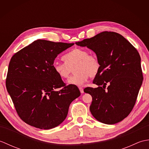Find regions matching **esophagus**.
<instances>
[{
  "label": "esophagus",
  "mask_w": 149,
  "mask_h": 149,
  "mask_svg": "<svg viewBox=\"0 0 149 149\" xmlns=\"http://www.w3.org/2000/svg\"><path fill=\"white\" fill-rule=\"evenodd\" d=\"M79 89L81 93H84V90H83V88H82V87H79Z\"/></svg>",
  "instance_id": "esophagus-1"
}]
</instances>
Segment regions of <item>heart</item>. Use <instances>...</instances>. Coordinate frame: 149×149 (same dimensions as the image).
<instances>
[{"label":"heart","mask_w":149,"mask_h":149,"mask_svg":"<svg viewBox=\"0 0 149 149\" xmlns=\"http://www.w3.org/2000/svg\"><path fill=\"white\" fill-rule=\"evenodd\" d=\"M64 63H54L53 65L56 73L62 78H68L74 72V75L70 77L69 84L81 86L88 81L89 76L93 78L99 72L100 62L97 57L89 54L87 50L83 49H74L63 57Z\"/></svg>","instance_id":"b5f03b06"}]
</instances>
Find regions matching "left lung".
<instances>
[{"mask_svg":"<svg viewBox=\"0 0 149 149\" xmlns=\"http://www.w3.org/2000/svg\"><path fill=\"white\" fill-rule=\"evenodd\" d=\"M75 44L93 50L100 62L93 81L98 87L84 90L92 97L91 113L105 124L122 121L133 108L143 79L137 50L121 34L107 31Z\"/></svg>","mask_w":149,"mask_h":149,"instance_id":"obj_1","label":"left lung"}]
</instances>
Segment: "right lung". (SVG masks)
<instances>
[{
  "mask_svg": "<svg viewBox=\"0 0 149 149\" xmlns=\"http://www.w3.org/2000/svg\"><path fill=\"white\" fill-rule=\"evenodd\" d=\"M74 44L38 40L13 56L6 88L18 116L27 124L40 129L57 127L81 95L77 86H65L53 67L58 55Z\"/></svg>",
  "mask_w": 149,
  "mask_h": 149,
  "instance_id": "1",
  "label": "right lung"
}]
</instances>
